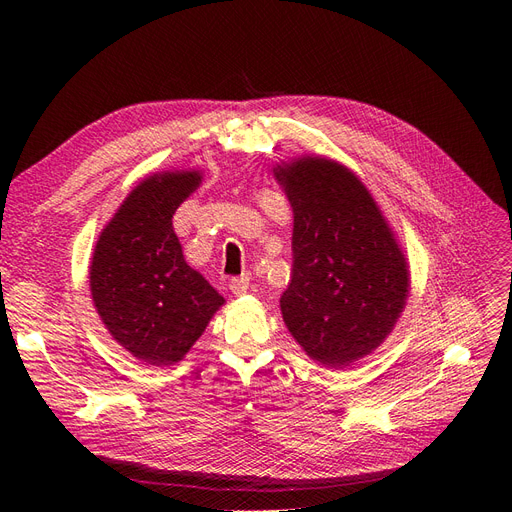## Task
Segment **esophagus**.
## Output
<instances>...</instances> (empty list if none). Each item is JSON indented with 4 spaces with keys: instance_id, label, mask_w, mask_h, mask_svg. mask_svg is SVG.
<instances>
[{
    "instance_id": "esophagus-1",
    "label": "esophagus",
    "mask_w": 512,
    "mask_h": 512,
    "mask_svg": "<svg viewBox=\"0 0 512 512\" xmlns=\"http://www.w3.org/2000/svg\"><path fill=\"white\" fill-rule=\"evenodd\" d=\"M247 290H250V277H235V280H230V292L235 297H243Z\"/></svg>"
}]
</instances>
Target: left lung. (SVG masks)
I'll return each instance as SVG.
<instances>
[{
  "mask_svg": "<svg viewBox=\"0 0 512 512\" xmlns=\"http://www.w3.org/2000/svg\"><path fill=\"white\" fill-rule=\"evenodd\" d=\"M273 177L294 215L284 322L309 359L342 369L391 335L410 294L408 260L348 166L305 153L277 164Z\"/></svg>",
  "mask_w": 512,
  "mask_h": 512,
  "instance_id": "left-lung-1",
  "label": "left lung"
}]
</instances>
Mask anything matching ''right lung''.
Wrapping results in <instances>:
<instances>
[{
  "label": "right lung",
  "instance_id": "obj_1",
  "mask_svg": "<svg viewBox=\"0 0 512 512\" xmlns=\"http://www.w3.org/2000/svg\"><path fill=\"white\" fill-rule=\"evenodd\" d=\"M203 170H160L138 181L102 228L89 262L94 307L115 342L138 361H183L226 303L183 258L173 215Z\"/></svg>",
  "mask_w": 512,
  "mask_h": 512
}]
</instances>
